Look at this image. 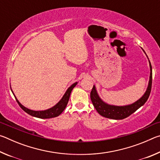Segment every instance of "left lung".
Instances as JSON below:
<instances>
[{"label": "left lung", "instance_id": "8db88e82", "mask_svg": "<svg viewBox=\"0 0 160 160\" xmlns=\"http://www.w3.org/2000/svg\"><path fill=\"white\" fill-rule=\"evenodd\" d=\"M149 63H150V74L147 90L141 98H140L138 101L131 104L126 105V106H114V105L108 104L107 103L103 102L102 99L100 98L97 92L95 86L94 85L90 93V98L97 112L105 118L119 120V119L127 118L130 115H131L132 113H134L135 111L138 109L140 107H141L142 105H144L145 103L147 102L149 96H150L152 88V66L150 61H149Z\"/></svg>", "mask_w": 160, "mask_h": 160}]
</instances>
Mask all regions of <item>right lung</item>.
Listing matches in <instances>:
<instances>
[{
  "label": "right lung",
  "mask_w": 160,
  "mask_h": 160,
  "mask_svg": "<svg viewBox=\"0 0 160 160\" xmlns=\"http://www.w3.org/2000/svg\"><path fill=\"white\" fill-rule=\"evenodd\" d=\"M77 84H78L77 82H75L72 84L70 88H68V89L66 90V93L64 94V95L63 96V97H62L61 99L55 105V106L50 108V109L44 110V111H34V110L29 109L25 107H24L23 105H22L20 104V102L18 100V99L16 98V97L15 96V94L13 93L12 90L11 91L12 92V94H14L16 101H17V102L18 103L19 106L25 111L26 113H28V114L31 115L32 116H34V117L39 118H51L56 117V116H59L62 112H63L64 109H66V107L68 104V100L70 98V93H71L72 89L76 86Z\"/></svg>",
  "instance_id": "right-lung-1"
}]
</instances>
